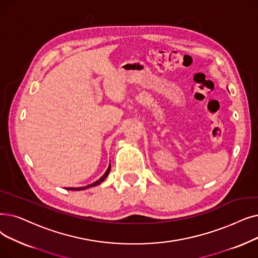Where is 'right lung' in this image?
Here are the masks:
<instances>
[{
	"mask_svg": "<svg viewBox=\"0 0 258 258\" xmlns=\"http://www.w3.org/2000/svg\"><path fill=\"white\" fill-rule=\"evenodd\" d=\"M109 171H110V164L108 165V169L106 170V172L104 173V175H103L101 178H100V179H98V180H97L96 182H94V183H92V184H88V185H86V186H82V187H66V189H71V191H81V189H86V188H88V187L96 186V185L101 183L102 181H104V179H105V178L107 177V175L109 174Z\"/></svg>",
	"mask_w": 258,
	"mask_h": 258,
	"instance_id": "add662e5",
	"label": "right lung"
}]
</instances>
